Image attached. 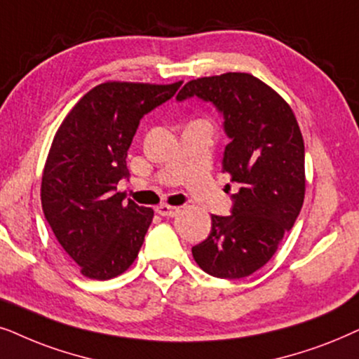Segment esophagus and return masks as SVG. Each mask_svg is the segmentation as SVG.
I'll use <instances>...</instances> for the list:
<instances>
[{"label":"esophagus","instance_id":"1","mask_svg":"<svg viewBox=\"0 0 359 359\" xmlns=\"http://www.w3.org/2000/svg\"><path fill=\"white\" fill-rule=\"evenodd\" d=\"M156 212L159 213L161 217H175V215L179 213V208L170 207V205H167V203H161L159 207L156 208Z\"/></svg>","mask_w":359,"mask_h":359}]
</instances>
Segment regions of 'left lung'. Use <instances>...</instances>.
I'll return each instance as SVG.
<instances>
[{
    "label": "left lung",
    "instance_id": "left-lung-1",
    "mask_svg": "<svg viewBox=\"0 0 359 359\" xmlns=\"http://www.w3.org/2000/svg\"><path fill=\"white\" fill-rule=\"evenodd\" d=\"M198 97L223 114V172L240 190L231 215H212V231L192 248L194 259L210 276L241 279L274 256L294 226L305 197V147L287 102L251 74L190 80L179 102Z\"/></svg>",
    "mask_w": 359,
    "mask_h": 359
}]
</instances>
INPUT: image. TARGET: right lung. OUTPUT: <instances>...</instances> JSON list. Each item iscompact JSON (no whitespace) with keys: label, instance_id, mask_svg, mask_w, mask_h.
Instances as JSON below:
<instances>
[{"label":"right lung","instance_id":"right-lung-1","mask_svg":"<svg viewBox=\"0 0 359 359\" xmlns=\"http://www.w3.org/2000/svg\"><path fill=\"white\" fill-rule=\"evenodd\" d=\"M180 85L100 83L55 133L42 172V210L57 241L88 279L123 274L144 243L154 210L123 202L116 185L130 177L128 149L141 118Z\"/></svg>","mask_w":359,"mask_h":359}]
</instances>
